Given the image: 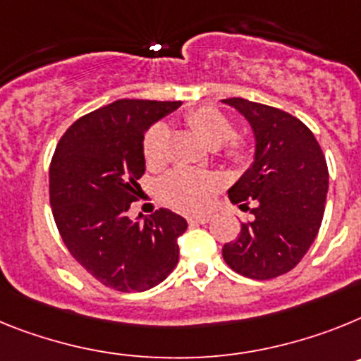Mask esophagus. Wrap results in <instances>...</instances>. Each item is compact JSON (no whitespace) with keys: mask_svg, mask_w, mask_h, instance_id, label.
Returning <instances> with one entry per match:
<instances>
[{"mask_svg":"<svg viewBox=\"0 0 361 361\" xmlns=\"http://www.w3.org/2000/svg\"><path fill=\"white\" fill-rule=\"evenodd\" d=\"M209 219H211V214H194V216H189L187 221H189L190 225H198V224H207Z\"/></svg>","mask_w":361,"mask_h":361,"instance_id":"1","label":"esophagus"}]
</instances>
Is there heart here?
Returning a JSON list of instances; mask_svg holds the SVG:
<instances>
[{
	"instance_id": "obj_1",
	"label": "heart",
	"mask_w": 361,
	"mask_h": 361,
	"mask_svg": "<svg viewBox=\"0 0 361 361\" xmlns=\"http://www.w3.org/2000/svg\"><path fill=\"white\" fill-rule=\"evenodd\" d=\"M185 121L209 147L216 149L224 161L234 167L250 159V142L243 134L234 133V125L225 112L216 106H198L185 114ZM171 128L167 123H154L143 137V159L152 171L169 163ZM219 187V178L212 172L194 169H174L158 185L161 202L181 211H200L209 203L212 192Z\"/></svg>"
}]
</instances>
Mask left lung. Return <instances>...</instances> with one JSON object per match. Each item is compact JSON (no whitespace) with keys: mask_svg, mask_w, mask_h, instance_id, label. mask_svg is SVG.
I'll return each mask as SVG.
<instances>
[{"mask_svg":"<svg viewBox=\"0 0 361 361\" xmlns=\"http://www.w3.org/2000/svg\"><path fill=\"white\" fill-rule=\"evenodd\" d=\"M245 116L256 136L252 167L228 189L231 202L250 209L252 221L224 245L238 274L271 280L289 272L312 245L324 219L329 171L324 150L303 121L276 106L224 99Z\"/></svg>","mask_w":361,"mask_h":361,"instance_id":"obj_1","label":"left lung"}]
</instances>
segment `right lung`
<instances>
[{
    "mask_svg": "<svg viewBox=\"0 0 361 361\" xmlns=\"http://www.w3.org/2000/svg\"><path fill=\"white\" fill-rule=\"evenodd\" d=\"M181 102L118 99L81 116L49 169L52 216L68 252L96 280L142 293L174 271L187 221L169 209L128 219L145 172L143 136ZM142 218V214H140Z\"/></svg>",
    "mask_w": 361,
    "mask_h": 361,
    "instance_id": "add662e5",
    "label": "right lung"
}]
</instances>
